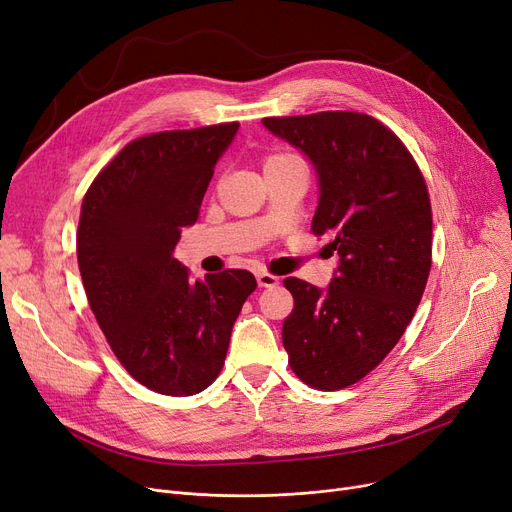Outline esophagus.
Listing matches in <instances>:
<instances>
[{
  "label": "esophagus",
  "instance_id": "esophagus-1",
  "mask_svg": "<svg viewBox=\"0 0 512 512\" xmlns=\"http://www.w3.org/2000/svg\"><path fill=\"white\" fill-rule=\"evenodd\" d=\"M278 282H280V278L274 276V274H267V272H259V274H257V284H259L261 288H272V286H276Z\"/></svg>",
  "mask_w": 512,
  "mask_h": 512
}]
</instances>
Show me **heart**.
<instances>
[{"label": "heart", "mask_w": 512, "mask_h": 512, "mask_svg": "<svg viewBox=\"0 0 512 512\" xmlns=\"http://www.w3.org/2000/svg\"><path fill=\"white\" fill-rule=\"evenodd\" d=\"M294 159H299V157H294L292 153H286V151H274V153H270V155H265L263 164H265V170H267V168L288 164V161H294Z\"/></svg>", "instance_id": "b5f03b06"}]
</instances>
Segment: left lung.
I'll use <instances>...</instances> for the list:
<instances>
[{
  "label": "left lung",
  "instance_id": "1",
  "mask_svg": "<svg viewBox=\"0 0 512 512\" xmlns=\"http://www.w3.org/2000/svg\"><path fill=\"white\" fill-rule=\"evenodd\" d=\"M299 147L319 176L311 230L340 257L326 290L286 278L294 299L284 319L288 365L324 392L363 380L396 346L432 270V203L417 161L367 114L317 112L263 118Z\"/></svg>",
  "mask_w": 512,
  "mask_h": 512
}]
</instances>
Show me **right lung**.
Here are the masks:
<instances>
[{
  "instance_id": "add662e5",
  "label": "right lung",
  "mask_w": 512,
  "mask_h": 512,
  "mask_svg": "<svg viewBox=\"0 0 512 512\" xmlns=\"http://www.w3.org/2000/svg\"><path fill=\"white\" fill-rule=\"evenodd\" d=\"M238 122L130 141L91 182L76 232L91 311L122 367L153 392L191 396L218 378L247 270L193 280L174 259Z\"/></svg>"
}]
</instances>
